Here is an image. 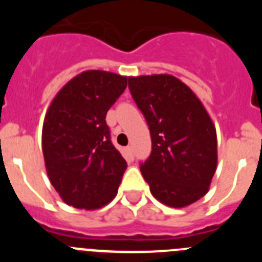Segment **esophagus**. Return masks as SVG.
<instances>
[{"instance_id":"esophagus-1","label":"esophagus","mask_w":262,"mask_h":262,"mask_svg":"<svg viewBox=\"0 0 262 262\" xmlns=\"http://www.w3.org/2000/svg\"><path fill=\"white\" fill-rule=\"evenodd\" d=\"M126 155H127V157H129V159H134L133 147H127L126 148Z\"/></svg>"}]
</instances>
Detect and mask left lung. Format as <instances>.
<instances>
[{"label": "left lung", "mask_w": 262, "mask_h": 262, "mask_svg": "<svg viewBox=\"0 0 262 262\" xmlns=\"http://www.w3.org/2000/svg\"><path fill=\"white\" fill-rule=\"evenodd\" d=\"M145 117L152 152L140 170L159 202L181 209L201 200L216 170V129L201 99L172 75L128 78Z\"/></svg>", "instance_id": "8db88e82"}]
</instances>
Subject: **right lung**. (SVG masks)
<instances>
[{
  "label": "right lung",
  "mask_w": 262,
  "mask_h": 262,
  "mask_svg": "<svg viewBox=\"0 0 262 262\" xmlns=\"http://www.w3.org/2000/svg\"><path fill=\"white\" fill-rule=\"evenodd\" d=\"M128 77L84 71L52 99L41 131L50 182L67 205L97 210L114 200L127 168L110 140L106 114Z\"/></svg>",
  "instance_id": "add662e5"
}]
</instances>
